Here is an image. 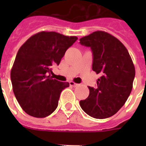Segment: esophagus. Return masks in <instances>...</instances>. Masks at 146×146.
<instances>
[{"label":"esophagus","instance_id":"esophagus-1","mask_svg":"<svg viewBox=\"0 0 146 146\" xmlns=\"http://www.w3.org/2000/svg\"><path fill=\"white\" fill-rule=\"evenodd\" d=\"M70 86H73V87H76L79 86V84H77V83H75V82H73V81L70 82Z\"/></svg>","mask_w":146,"mask_h":146}]
</instances>
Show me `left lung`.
I'll return each instance as SVG.
<instances>
[{"label":"left lung","instance_id":"1","mask_svg":"<svg viewBox=\"0 0 146 146\" xmlns=\"http://www.w3.org/2000/svg\"><path fill=\"white\" fill-rule=\"evenodd\" d=\"M82 45L91 48L92 70L101 77L96 88L89 87V97L80 107L94 118L115 114L127 102L133 89L135 67L126 47L111 34L96 31L81 38Z\"/></svg>","mask_w":146,"mask_h":146}]
</instances>
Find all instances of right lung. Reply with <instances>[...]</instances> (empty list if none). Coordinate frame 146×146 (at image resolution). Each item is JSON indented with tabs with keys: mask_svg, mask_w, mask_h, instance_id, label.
Segmentation results:
<instances>
[{
	"mask_svg": "<svg viewBox=\"0 0 146 146\" xmlns=\"http://www.w3.org/2000/svg\"><path fill=\"white\" fill-rule=\"evenodd\" d=\"M77 39L55 32H40L20 47L10 78L15 97L29 115L45 117L57 108L60 92L70 84L53 79L52 66L59 65Z\"/></svg>",
	"mask_w": 146,
	"mask_h": 146,
	"instance_id": "right-lung-1",
	"label": "right lung"
}]
</instances>
